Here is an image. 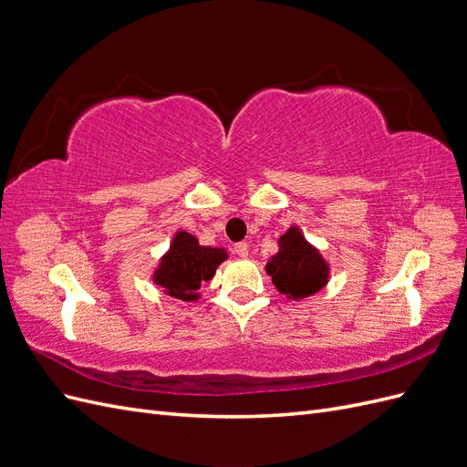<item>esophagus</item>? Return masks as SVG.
Returning <instances> with one entry per match:
<instances>
[{"label": "esophagus", "mask_w": 467, "mask_h": 467, "mask_svg": "<svg viewBox=\"0 0 467 467\" xmlns=\"http://www.w3.org/2000/svg\"><path fill=\"white\" fill-rule=\"evenodd\" d=\"M234 253L237 257H242V259H245V257H249V247H247V244H235L234 245Z\"/></svg>", "instance_id": "obj_1"}]
</instances>
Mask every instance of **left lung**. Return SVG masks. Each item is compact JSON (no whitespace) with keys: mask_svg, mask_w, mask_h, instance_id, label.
<instances>
[{"mask_svg":"<svg viewBox=\"0 0 467 467\" xmlns=\"http://www.w3.org/2000/svg\"><path fill=\"white\" fill-rule=\"evenodd\" d=\"M265 271L282 296L298 302L327 286L331 266L298 225H290L278 237V251L268 259Z\"/></svg>","mask_w":467,"mask_h":467,"instance_id":"obj_1","label":"left lung"}]
</instances>
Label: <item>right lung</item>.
<instances>
[{
  "label": "right lung",
  "mask_w": 467,
  "mask_h": 467,
  "mask_svg": "<svg viewBox=\"0 0 467 467\" xmlns=\"http://www.w3.org/2000/svg\"><path fill=\"white\" fill-rule=\"evenodd\" d=\"M225 259L228 251L223 247H204L192 234L179 230L153 268L151 280L171 298L194 302L201 298V286L212 280Z\"/></svg>",
  "instance_id": "obj_1"
}]
</instances>
